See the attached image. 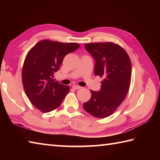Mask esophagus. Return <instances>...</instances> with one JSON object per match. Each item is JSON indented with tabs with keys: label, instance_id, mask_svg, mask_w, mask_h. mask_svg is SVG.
Here are the masks:
<instances>
[{
	"label": "esophagus",
	"instance_id": "1",
	"mask_svg": "<svg viewBox=\"0 0 160 160\" xmlns=\"http://www.w3.org/2000/svg\"><path fill=\"white\" fill-rule=\"evenodd\" d=\"M72 88L74 89V90H79V89L81 88V87L78 86V85H72Z\"/></svg>",
	"mask_w": 160,
	"mask_h": 160
}]
</instances>
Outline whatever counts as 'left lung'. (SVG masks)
<instances>
[{"label":"left lung","instance_id":"left-lung-1","mask_svg":"<svg viewBox=\"0 0 160 160\" xmlns=\"http://www.w3.org/2000/svg\"><path fill=\"white\" fill-rule=\"evenodd\" d=\"M85 47L96 61L94 74L103 80L100 91L90 90L91 98L83 108L94 117L106 118L116 112L128 92L131 59L123 48L113 42L90 43Z\"/></svg>","mask_w":160,"mask_h":160}]
</instances>
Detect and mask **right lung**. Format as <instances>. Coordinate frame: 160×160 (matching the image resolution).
I'll return each instance as SVG.
<instances>
[{
    "label": "right lung",
    "instance_id": "add662e5",
    "mask_svg": "<svg viewBox=\"0 0 160 160\" xmlns=\"http://www.w3.org/2000/svg\"><path fill=\"white\" fill-rule=\"evenodd\" d=\"M80 47L77 43L43 39L27 54L22 70L24 90L32 104L43 113L57 109L69 92V86L53 82L68 53Z\"/></svg>",
    "mask_w": 160,
    "mask_h": 160
}]
</instances>
